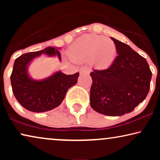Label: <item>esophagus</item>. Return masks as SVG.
Here are the masks:
<instances>
[{"instance_id": "obj_1", "label": "esophagus", "mask_w": 160, "mask_h": 160, "mask_svg": "<svg viewBox=\"0 0 160 160\" xmlns=\"http://www.w3.org/2000/svg\"><path fill=\"white\" fill-rule=\"evenodd\" d=\"M89 70L87 68H86V67H82V68H80V70H79V73H81V74H83V73H89Z\"/></svg>"}]
</instances>
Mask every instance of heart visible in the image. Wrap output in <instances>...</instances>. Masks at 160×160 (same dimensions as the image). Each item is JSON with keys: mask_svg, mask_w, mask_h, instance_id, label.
<instances>
[{"mask_svg": "<svg viewBox=\"0 0 160 160\" xmlns=\"http://www.w3.org/2000/svg\"><path fill=\"white\" fill-rule=\"evenodd\" d=\"M117 54L114 42L97 35L82 36L68 49V55L72 62L78 64L89 62L98 68H106L112 65Z\"/></svg>", "mask_w": 160, "mask_h": 160, "instance_id": "obj_1", "label": "heart"}]
</instances>
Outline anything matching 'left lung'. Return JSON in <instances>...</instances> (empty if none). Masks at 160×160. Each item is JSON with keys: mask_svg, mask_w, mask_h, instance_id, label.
I'll list each match as a JSON object with an SVG mask.
<instances>
[{"mask_svg": "<svg viewBox=\"0 0 160 160\" xmlns=\"http://www.w3.org/2000/svg\"><path fill=\"white\" fill-rule=\"evenodd\" d=\"M111 38L118 56L108 68L90 73V106L101 114L118 117L132 112L145 100L152 73L145 58L129 45Z\"/></svg>", "mask_w": 160, "mask_h": 160, "instance_id": "8db88e82", "label": "left lung"}]
</instances>
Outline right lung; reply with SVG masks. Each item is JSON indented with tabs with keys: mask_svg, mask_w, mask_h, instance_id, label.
I'll use <instances>...</instances> for the list:
<instances>
[{
	"mask_svg": "<svg viewBox=\"0 0 160 160\" xmlns=\"http://www.w3.org/2000/svg\"><path fill=\"white\" fill-rule=\"evenodd\" d=\"M59 47H48L38 52L24 54L14 61L11 84L14 97L22 106L32 112H45L60 106L67 91L78 82L79 73L66 75L60 71L41 80L31 78L28 67L32 60L45 54L57 56L61 62Z\"/></svg>",
	"mask_w": 160,
	"mask_h": 160,
	"instance_id": "obj_1",
	"label": "right lung"
}]
</instances>
